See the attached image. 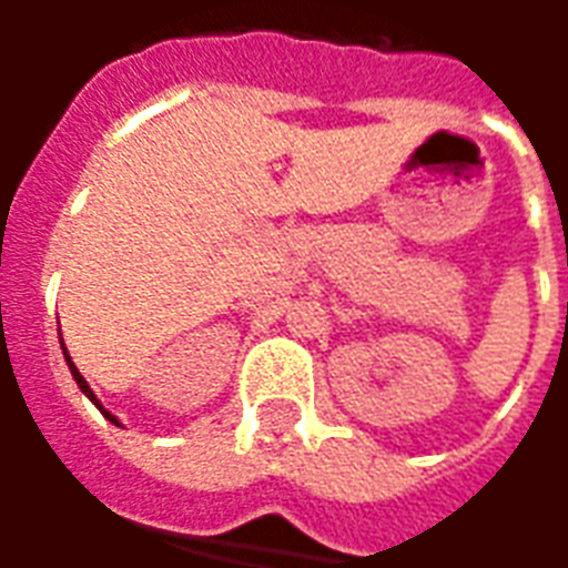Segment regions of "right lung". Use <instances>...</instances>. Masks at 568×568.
Segmentation results:
<instances>
[{
	"instance_id": "1",
	"label": "right lung",
	"mask_w": 568,
	"mask_h": 568,
	"mask_svg": "<svg viewBox=\"0 0 568 568\" xmlns=\"http://www.w3.org/2000/svg\"><path fill=\"white\" fill-rule=\"evenodd\" d=\"M60 344H63V341H60ZM63 356H67V365H69V371H72V377H75V383H79V389H81V393L88 395V398H91L93 405H97V407H100V410H103V417L109 419V423H115V426H118V419L112 417V414H109V410H105L103 405H100V398H97V395H93V389H91V386H88V381H84V377H81V371L75 368V362H72V358H69L67 346H63Z\"/></svg>"
}]
</instances>
